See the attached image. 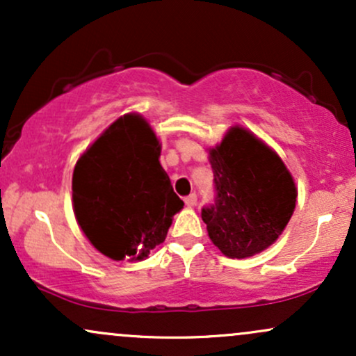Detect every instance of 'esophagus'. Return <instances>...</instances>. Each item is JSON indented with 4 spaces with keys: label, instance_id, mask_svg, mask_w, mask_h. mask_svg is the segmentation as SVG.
I'll return each instance as SVG.
<instances>
[{
    "label": "esophagus",
    "instance_id": "1",
    "mask_svg": "<svg viewBox=\"0 0 356 356\" xmlns=\"http://www.w3.org/2000/svg\"><path fill=\"white\" fill-rule=\"evenodd\" d=\"M184 202H186V206H187V207H194V206H195V202H197V195H195V194L187 195V197L184 199Z\"/></svg>",
    "mask_w": 356,
    "mask_h": 356
}]
</instances>
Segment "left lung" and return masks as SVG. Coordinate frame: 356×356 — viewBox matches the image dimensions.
Returning a JSON list of instances; mask_svg holds the SVG:
<instances>
[{"mask_svg": "<svg viewBox=\"0 0 356 356\" xmlns=\"http://www.w3.org/2000/svg\"><path fill=\"white\" fill-rule=\"evenodd\" d=\"M207 152L218 195L202 209V220L212 244L231 259L259 254L291 219L295 179L271 147L241 125L231 127Z\"/></svg>", "mask_w": 356, "mask_h": 356, "instance_id": "obj_1", "label": "left lung"}]
</instances>
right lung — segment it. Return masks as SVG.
<instances>
[{"instance_id":"1","label":"right lung","mask_w":356,"mask_h":356,"mask_svg":"<svg viewBox=\"0 0 356 356\" xmlns=\"http://www.w3.org/2000/svg\"><path fill=\"white\" fill-rule=\"evenodd\" d=\"M159 157L161 142L149 122L140 113H127L76 161L75 219L92 246L110 259H147L184 207Z\"/></svg>"}]
</instances>
